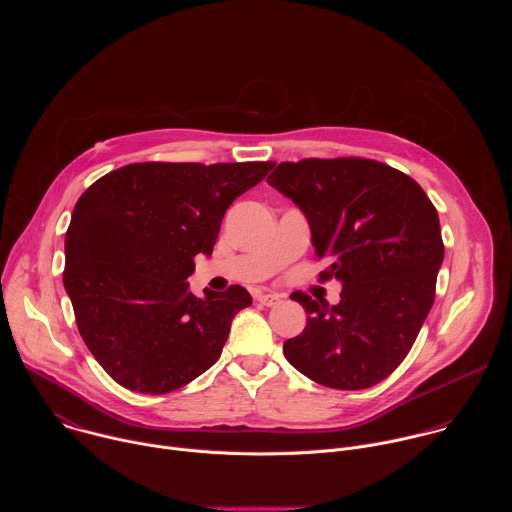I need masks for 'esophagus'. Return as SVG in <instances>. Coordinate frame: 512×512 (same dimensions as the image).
I'll list each match as a JSON object with an SVG mask.
<instances>
[{"label":"esophagus","mask_w":512,"mask_h":512,"mask_svg":"<svg viewBox=\"0 0 512 512\" xmlns=\"http://www.w3.org/2000/svg\"><path fill=\"white\" fill-rule=\"evenodd\" d=\"M257 302L263 304V306H267V308H273V306H277V304L281 302V296H277V294H261V296L257 298Z\"/></svg>","instance_id":"esophagus-1"}]
</instances>
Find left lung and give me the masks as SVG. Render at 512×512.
Returning a JSON list of instances; mask_svg holds the SVG:
<instances>
[{"label": "left lung", "mask_w": 512, "mask_h": 512, "mask_svg": "<svg viewBox=\"0 0 512 512\" xmlns=\"http://www.w3.org/2000/svg\"><path fill=\"white\" fill-rule=\"evenodd\" d=\"M267 182L306 214L320 279L342 283L340 302L291 300L308 314L283 342L291 367L342 391L387 379L411 350L435 298L444 261L437 210L407 174L364 158L281 162Z\"/></svg>", "instance_id": "left-lung-1"}]
</instances>
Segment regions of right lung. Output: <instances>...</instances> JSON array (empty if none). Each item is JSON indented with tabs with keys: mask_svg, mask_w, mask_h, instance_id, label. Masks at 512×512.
Returning <instances> with one entry per match:
<instances>
[{
	"mask_svg": "<svg viewBox=\"0 0 512 512\" xmlns=\"http://www.w3.org/2000/svg\"><path fill=\"white\" fill-rule=\"evenodd\" d=\"M275 162L129 164L99 178L72 210L64 289L79 332L105 373L145 395L176 391L223 352L249 291H188L227 208Z\"/></svg>",
	"mask_w": 512,
	"mask_h": 512,
	"instance_id": "right-lung-1",
	"label": "right lung"
}]
</instances>
